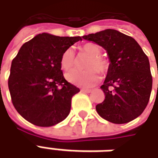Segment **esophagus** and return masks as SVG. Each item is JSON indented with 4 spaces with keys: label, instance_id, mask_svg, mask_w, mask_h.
<instances>
[{
    "label": "esophagus",
    "instance_id": "34e87169",
    "mask_svg": "<svg viewBox=\"0 0 158 158\" xmlns=\"http://www.w3.org/2000/svg\"><path fill=\"white\" fill-rule=\"evenodd\" d=\"M81 91L84 93H89L91 91V89H81Z\"/></svg>",
    "mask_w": 158,
    "mask_h": 158
}]
</instances>
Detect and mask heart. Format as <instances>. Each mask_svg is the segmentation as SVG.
Returning a JSON list of instances; mask_svg holds the SVG:
<instances>
[{"label":"heart","mask_w":158,"mask_h":158,"mask_svg":"<svg viewBox=\"0 0 158 158\" xmlns=\"http://www.w3.org/2000/svg\"><path fill=\"white\" fill-rule=\"evenodd\" d=\"M80 52L89 56L85 68L87 70L80 71L73 69L66 74V79L73 85L79 87H91L99 80V73L106 74L110 68V62L102 54V47L92 42H88L80 46ZM76 58L71 48L66 49L60 59V65L63 70H69L75 65Z\"/></svg>","instance_id":"b5f03b06"}]
</instances>
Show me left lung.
I'll list each match as a JSON object with an SVG mask.
<instances>
[{"label": "left lung", "mask_w": 158, "mask_h": 158, "mask_svg": "<svg viewBox=\"0 0 158 158\" xmlns=\"http://www.w3.org/2000/svg\"><path fill=\"white\" fill-rule=\"evenodd\" d=\"M83 39L102 46L109 56L110 68L104 84L102 102L96 109L113 123H126L139 117L148 104L152 88L149 60L132 37L115 29L84 35Z\"/></svg>", "instance_id": "left-lung-1"}]
</instances>
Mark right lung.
<instances>
[{
  "mask_svg": "<svg viewBox=\"0 0 158 158\" xmlns=\"http://www.w3.org/2000/svg\"><path fill=\"white\" fill-rule=\"evenodd\" d=\"M80 36L60 37L46 33L24 43L13 58L8 79L12 102L24 119L40 127L62 122L79 89L68 82L61 70L62 52Z\"/></svg>",
  "mask_w": 158,
  "mask_h": 158,
  "instance_id": "add662e5",
  "label": "right lung"
}]
</instances>
